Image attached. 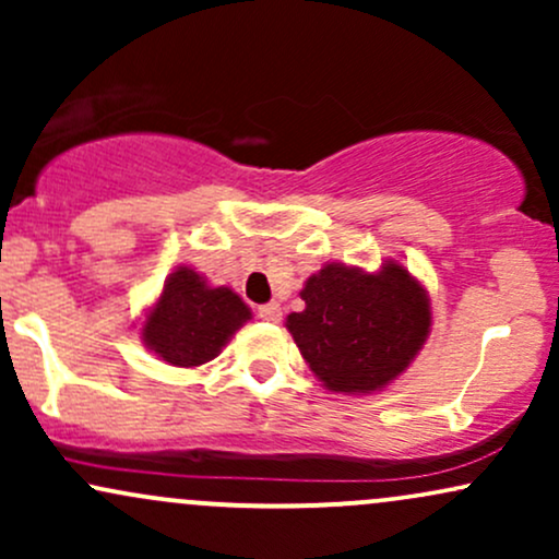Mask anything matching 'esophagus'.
Returning a JSON list of instances; mask_svg holds the SVG:
<instances>
[{"instance_id": "1", "label": "esophagus", "mask_w": 559, "mask_h": 559, "mask_svg": "<svg viewBox=\"0 0 559 559\" xmlns=\"http://www.w3.org/2000/svg\"><path fill=\"white\" fill-rule=\"evenodd\" d=\"M254 312H258L260 320H267V323H278V320H281V305H278V301H267V305H260Z\"/></svg>"}]
</instances>
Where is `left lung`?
<instances>
[{
    "instance_id": "1",
    "label": "left lung",
    "mask_w": 559,
    "mask_h": 559,
    "mask_svg": "<svg viewBox=\"0 0 559 559\" xmlns=\"http://www.w3.org/2000/svg\"><path fill=\"white\" fill-rule=\"evenodd\" d=\"M286 318L301 357L325 389L370 394L394 381L431 329L428 294L400 262L365 273L333 262L301 288Z\"/></svg>"
}]
</instances>
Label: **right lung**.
I'll list each match as a JSON object with an SVG mask.
<instances>
[{
	"label": "right lung",
	"mask_w": 559,
	"mask_h": 559,
	"mask_svg": "<svg viewBox=\"0 0 559 559\" xmlns=\"http://www.w3.org/2000/svg\"><path fill=\"white\" fill-rule=\"evenodd\" d=\"M252 318L239 294L207 286L191 267H178L165 281L157 305L146 316L141 338L176 368H197L221 355L226 342Z\"/></svg>",
	"instance_id": "add662e5"
}]
</instances>
